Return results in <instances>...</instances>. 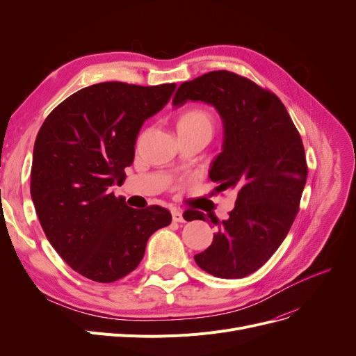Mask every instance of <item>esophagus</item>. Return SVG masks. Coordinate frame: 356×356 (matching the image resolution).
Returning <instances> with one entry per match:
<instances>
[{"instance_id":"esophagus-1","label":"esophagus","mask_w":356,"mask_h":356,"mask_svg":"<svg viewBox=\"0 0 356 356\" xmlns=\"http://www.w3.org/2000/svg\"><path fill=\"white\" fill-rule=\"evenodd\" d=\"M172 218H173L175 222H186L183 212H181V211H177V209H173V211H172Z\"/></svg>"}]
</instances>
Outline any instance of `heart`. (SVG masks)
Segmentation results:
<instances>
[{
  "label": "heart",
  "mask_w": 356,
  "mask_h": 356,
  "mask_svg": "<svg viewBox=\"0 0 356 356\" xmlns=\"http://www.w3.org/2000/svg\"><path fill=\"white\" fill-rule=\"evenodd\" d=\"M203 128L212 131V118L203 109L186 111L177 121V131H193Z\"/></svg>",
  "instance_id": "heart-1"
}]
</instances>
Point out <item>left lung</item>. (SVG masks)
<instances>
[{
    "label": "left lung",
    "instance_id": "1",
    "mask_svg": "<svg viewBox=\"0 0 356 356\" xmlns=\"http://www.w3.org/2000/svg\"><path fill=\"white\" fill-rule=\"evenodd\" d=\"M212 105L223 125L222 152L211 164L215 191H235V208L218 225L196 264L218 278H242L263 267L287 236L300 204L307 164L300 134L283 102L247 78L215 70L184 82L173 98ZM204 213L199 212L196 218Z\"/></svg>",
    "mask_w": 356,
    "mask_h": 356
}]
</instances>
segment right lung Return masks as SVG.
Listing matches in <instances>:
<instances>
[{
  "label": "right lung",
  "mask_w": 356,
  "mask_h": 356,
  "mask_svg": "<svg viewBox=\"0 0 356 356\" xmlns=\"http://www.w3.org/2000/svg\"><path fill=\"white\" fill-rule=\"evenodd\" d=\"M175 89L92 85L56 106L37 134L30 186L37 216L65 263L93 282L112 283L136 270L148 238L170 225L167 209L128 208L112 188L134 161L144 121Z\"/></svg>",
  "instance_id": "add662e5"
}]
</instances>
